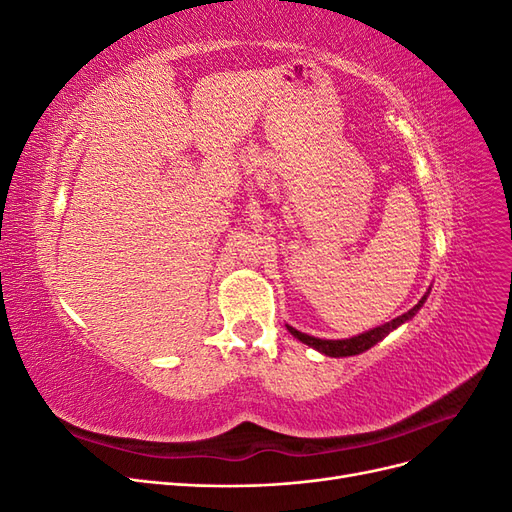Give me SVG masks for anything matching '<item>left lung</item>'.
Returning <instances> with one entry per match:
<instances>
[{
    "label": "left lung",
    "mask_w": 512,
    "mask_h": 512,
    "mask_svg": "<svg viewBox=\"0 0 512 512\" xmlns=\"http://www.w3.org/2000/svg\"><path fill=\"white\" fill-rule=\"evenodd\" d=\"M429 290L423 294L421 301H418L412 309H408L406 314H401V316L393 318L391 322H384V324H380V327L369 329V331L359 333V335H354V337H346V339H320V337H314V335L301 333V331H297L294 327H290V324H286V329L290 331V335L297 337L299 342H303L309 348H314V350L327 354V356H335V359H339V356H354V354H361V352L369 350L371 346H376L378 342H382L386 335L393 333L395 329H399L401 324H406L408 320H412L416 316L418 309H421L423 303L427 301Z\"/></svg>",
    "instance_id": "left-lung-1"
}]
</instances>
